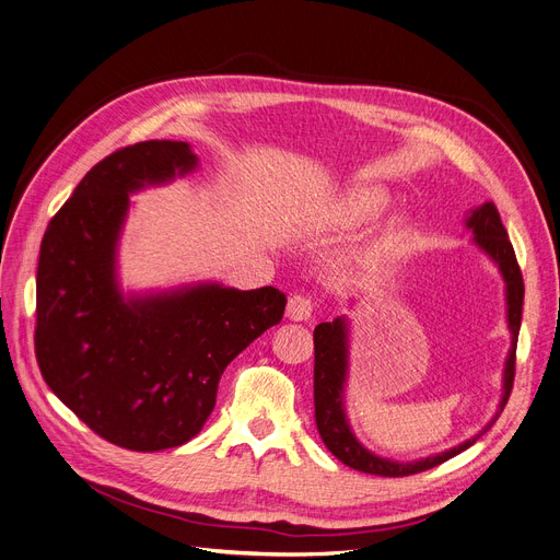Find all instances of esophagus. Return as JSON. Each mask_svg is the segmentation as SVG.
<instances>
[{
	"label": "esophagus",
	"instance_id": "1",
	"mask_svg": "<svg viewBox=\"0 0 560 560\" xmlns=\"http://www.w3.org/2000/svg\"><path fill=\"white\" fill-rule=\"evenodd\" d=\"M314 307L316 305H314V301L310 299V295L295 293V295H291L289 303H287V316L291 320H307V318H312Z\"/></svg>",
	"mask_w": 560,
	"mask_h": 560
}]
</instances>
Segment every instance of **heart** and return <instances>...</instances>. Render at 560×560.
Masks as SVG:
<instances>
[{"instance_id": "heart-1", "label": "heart", "mask_w": 560, "mask_h": 560, "mask_svg": "<svg viewBox=\"0 0 560 560\" xmlns=\"http://www.w3.org/2000/svg\"><path fill=\"white\" fill-rule=\"evenodd\" d=\"M388 206V194L377 187H357L348 191L335 208V223L339 228H359L377 219ZM405 230V219H393L386 228V235L380 240V246L390 244Z\"/></svg>"}]
</instances>
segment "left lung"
I'll list each match as a JSON object with an SVG mask.
<instances>
[{"label": "left lung", "instance_id": "obj_1", "mask_svg": "<svg viewBox=\"0 0 560 560\" xmlns=\"http://www.w3.org/2000/svg\"><path fill=\"white\" fill-rule=\"evenodd\" d=\"M466 225L472 230L475 244L492 261H495L502 278H504V284H506V320H509V330H511V350H509L506 364H504V393H502L500 411L475 439H468L462 445L450 447L447 452L427 456V458H420V462H411V464L390 462V458L377 456L357 441V436L352 434L350 424H348L346 409H343V386H346V375H348V320L343 316H339L332 323H318L314 327L316 427H318V434H320L325 447L330 450L348 468L377 475V477H407V475L436 468V466L445 464L447 458L456 456L458 452L468 450L483 432H488L492 422L500 418V413L504 411V407L509 402L513 377H515V348H517V335H520V323H522V301H524L522 271L517 267L515 250L509 242V233L500 219L495 203H490V201L481 203L477 210L470 212V217L466 219Z\"/></svg>", "mask_w": 560, "mask_h": 560}]
</instances>
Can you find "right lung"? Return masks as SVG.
<instances>
[{"label":"right lung","mask_w":560,"mask_h":560,"mask_svg":"<svg viewBox=\"0 0 560 560\" xmlns=\"http://www.w3.org/2000/svg\"><path fill=\"white\" fill-rule=\"evenodd\" d=\"M187 142L124 147L49 221L36 276V359L47 386L113 445L158 452L203 430L217 386L278 325L284 293L196 284L124 299L115 255L128 194L196 170Z\"/></svg>","instance_id":"add662e5"}]
</instances>
